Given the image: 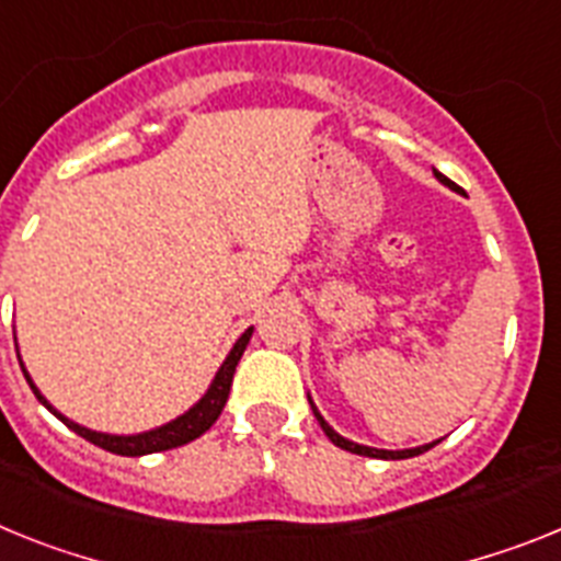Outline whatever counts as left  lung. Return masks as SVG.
<instances>
[{"label": "left lung", "mask_w": 561, "mask_h": 561, "mask_svg": "<svg viewBox=\"0 0 561 561\" xmlns=\"http://www.w3.org/2000/svg\"><path fill=\"white\" fill-rule=\"evenodd\" d=\"M435 178L440 180L443 186H449V188H455V183H451L449 178H446V174H440V172H435ZM308 401H310V396H308ZM310 409H313V415H316V421H319V426H321V432H324V435L330 437V440L335 443V446H339V449H344V451H353V455H364V457H381V460H403V457H415V455H423V451H428L432 449V446H435V443H426V446H417V449H403V451H387V449H373V446H362V443H353V440H347V437H341L339 432H335L333 426H330L328 421H324V417H321V412L319 409H316V403L310 401Z\"/></svg>", "instance_id": "1"}]
</instances>
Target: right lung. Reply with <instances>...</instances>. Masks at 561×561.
Listing matches in <instances>:
<instances>
[{
  "mask_svg": "<svg viewBox=\"0 0 561 561\" xmlns=\"http://www.w3.org/2000/svg\"><path fill=\"white\" fill-rule=\"evenodd\" d=\"M251 333H253V328H248L245 333L237 339V344L231 347V353H228V358L222 362V367L217 369V375H214V381H211V387L206 389V396L199 398V401L194 403L188 412H183V415L174 417V421L163 423V426L149 428V432H140V435H106V432H92V428H87V426H78L76 421H70V417H65L61 412H56V409L50 407V401H47V398L38 392L36 383L31 381V375H27L24 364L22 362L19 364H22V373H24V378H27V383H31L33 396L45 403V407L50 409L53 415L65 423V426H70L76 435H81L84 440L95 443V446H101V449L112 451V455L140 457V455H152V451L178 449V446H183V443H192L194 437H199L203 432H208V428L214 426V421L220 417L222 407H226L228 392H231L233 369H237L242 353H245L248 341H251Z\"/></svg>",
  "mask_w": 561,
  "mask_h": 561,
  "instance_id": "obj_1",
  "label": "right lung"
}]
</instances>
